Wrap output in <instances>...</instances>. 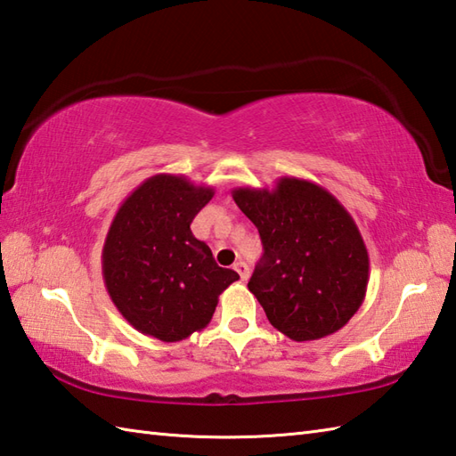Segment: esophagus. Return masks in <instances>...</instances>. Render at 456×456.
<instances>
[{"mask_svg": "<svg viewBox=\"0 0 456 456\" xmlns=\"http://www.w3.org/2000/svg\"><path fill=\"white\" fill-rule=\"evenodd\" d=\"M237 273H239V276H240V280H248V276H250V268H248V265L247 263H243V260H239V263H235V266H233Z\"/></svg>", "mask_w": 456, "mask_h": 456, "instance_id": "34e87169", "label": "esophagus"}]
</instances>
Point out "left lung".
<instances>
[{
	"instance_id": "left-lung-1",
	"label": "left lung",
	"mask_w": 456,
	"mask_h": 456,
	"mask_svg": "<svg viewBox=\"0 0 456 456\" xmlns=\"http://www.w3.org/2000/svg\"><path fill=\"white\" fill-rule=\"evenodd\" d=\"M239 209L255 223L265 255L248 280L268 322L292 341L337 333L362 305L368 250L333 193L284 176L268 188H235Z\"/></svg>"
}]
</instances>
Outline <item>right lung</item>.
Here are the masks:
<instances>
[{
  "label": "right lung",
  "mask_w": 456,
  "mask_h": 456,
  "mask_svg": "<svg viewBox=\"0 0 456 456\" xmlns=\"http://www.w3.org/2000/svg\"><path fill=\"white\" fill-rule=\"evenodd\" d=\"M182 174H157L115 213L102 250V273L119 314L139 333L176 343L206 327L223 289L239 280L191 233L213 198Z\"/></svg>",
  "instance_id": "add662e5"
}]
</instances>
